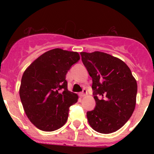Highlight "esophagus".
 Masks as SVG:
<instances>
[{
    "label": "esophagus",
    "instance_id": "1",
    "mask_svg": "<svg viewBox=\"0 0 154 154\" xmlns=\"http://www.w3.org/2000/svg\"><path fill=\"white\" fill-rule=\"evenodd\" d=\"M87 95V91H86V90H83V91H82V92H80V93H79V95L80 97H84V96H85V95Z\"/></svg>",
    "mask_w": 154,
    "mask_h": 154
}]
</instances>
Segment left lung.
<instances>
[{
    "label": "left lung",
    "mask_w": 154,
    "mask_h": 154,
    "mask_svg": "<svg viewBox=\"0 0 154 154\" xmlns=\"http://www.w3.org/2000/svg\"><path fill=\"white\" fill-rule=\"evenodd\" d=\"M80 55L92 77L96 104L93 111L87 112L89 125L100 133L116 132L135 110L137 82L128 65L118 58L100 51Z\"/></svg>",
    "instance_id": "1"
}]
</instances>
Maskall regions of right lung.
I'll use <instances>...</instances> for the list:
<instances>
[{
  "label": "right lung",
  "mask_w": 154,
  "mask_h": 154,
  "mask_svg": "<svg viewBox=\"0 0 154 154\" xmlns=\"http://www.w3.org/2000/svg\"><path fill=\"white\" fill-rule=\"evenodd\" d=\"M79 58L77 52L52 49L24 71L19 96L28 119L39 130L54 131L66 122L78 95L67 89L66 75Z\"/></svg>",
  "instance_id": "add662e5"
}]
</instances>
